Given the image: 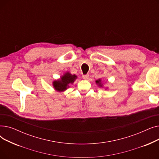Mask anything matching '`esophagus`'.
Masks as SVG:
<instances>
[{"mask_svg":"<svg viewBox=\"0 0 159 159\" xmlns=\"http://www.w3.org/2000/svg\"><path fill=\"white\" fill-rule=\"evenodd\" d=\"M82 78L84 79H88V78H89V75L88 74H87V75H82Z\"/></svg>","mask_w":159,"mask_h":159,"instance_id":"34e87169","label":"esophagus"}]
</instances>
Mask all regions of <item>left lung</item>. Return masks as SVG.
Returning <instances> with one entry per match:
<instances>
[{"instance_id":"1","label":"left lung","mask_w":159,"mask_h":159,"mask_svg":"<svg viewBox=\"0 0 159 159\" xmlns=\"http://www.w3.org/2000/svg\"><path fill=\"white\" fill-rule=\"evenodd\" d=\"M101 79H98V80H96V83H97V84L99 86H101V87H102V84H101Z\"/></svg>"}]
</instances>
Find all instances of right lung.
<instances>
[{
  "label": "right lung",
  "instance_id": "obj_1",
  "mask_svg": "<svg viewBox=\"0 0 159 159\" xmlns=\"http://www.w3.org/2000/svg\"><path fill=\"white\" fill-rule=\"evenodd\" d=\"M77 79L75 75H71L69 72L66 73L63 76L61 77L60 80H55L53 82L54 88L58 91H64L67 88H69L70 84H73L75 80Z\"/></svg>",
  "mask_w": 159,
  "mask_h": 159
}]
</instances>
